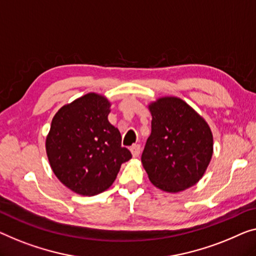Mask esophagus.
<instances>
[{"mask_svg":"<svg viewBox=\"0 0 256 256\" xmlns=\"http://www.w3.org/2000/svg\"><path fill=\"white\" fill-rule=\"evenodd\" d=\"M140 152H141L140 144H133V146L131 147V152H132L133 158H138V156L140 155Z\"/></svg>","mask_w":256,"mask_h":256,"instance_id":"34e87169","label":"esophagus"}]
</instances>
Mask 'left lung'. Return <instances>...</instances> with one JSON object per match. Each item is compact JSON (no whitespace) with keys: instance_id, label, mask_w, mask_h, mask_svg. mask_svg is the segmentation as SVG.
<instances>
[{"instance_id":"8db88e82","label":"left lung","mask_w":256,"mask_h":256,"mask_svg":"<svg viewBox=\"0 0 256 256\" xmlns=\"http://www.w3.org/2000/svg\"><path fill=\"white\" fill-rule=\"evenodd\" d=\"M152 133L141 155L156 188L176 193L196 185L212 156L210 128L178 98H161L150 106Z\"/></svg>"}]
</instances>
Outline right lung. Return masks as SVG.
I'll list each match as a JSON object with an SVG mask.
<instances>
[{
  "instance_id": "add662e5",
  "label": "right lung",
  "mask_w": 256,
  "mask_h": 256,
  "mask_svg": "<svg viewBox=\"0 0 256 256\" xmlns=\"http://www.w3.org/2000/svg\"><path fill=\"white\" fill-rule=\"evenodd\" d=\"M109 108L106 98L90 93L62 106L52 120L46 140L49 163L62 184L82 196L108 190L122 163L132 158L109 123Z\"/></svg>"
}]
</instances>
